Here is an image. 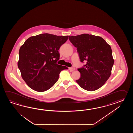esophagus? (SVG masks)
Segmentation results:
<instances>
[{
    "label": "esophagus",
    "mask_w": 133,
    "mask_h": 133,
    "mask_svg": "<svg viewBox=\"0 0 133 133\" xmlns=\"http://www.w3.org/2000/svg\"><path fill=\"white\" fill-rule=\"evenodd\" d=\"M69 69L71 71H74L75 70V68H73V67H72V68H69Z\"/></svg>",
    "instance_id": "1"
}]
</instances>
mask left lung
<instances>
[{"label":"left lung","instance_id":"8db88e82","mask_svg":"<svg viewBox=\"0 0 133 133\" xmlns=\"http://www.w3.org/2000/svg\"><path fill=\"white\" fill-rule=\"evenodd\" d=\"M69 39L77 48L80 61H87L78 68L81 76L76 82L86 90L99 89L111 74L114 60L110 46L101 37L88 34L70 36Z\"/></svg>","mask_w":133,"mask_h":133}]
</instances>
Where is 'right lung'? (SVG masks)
I'll list each match as a JSON object with an SVG mask.
<instances>
[{"mask_svg": "<svg viewBox=\"0 0 133 133\" xmlns=\"http://www.w3.org/2000/svg\"><path fill=\"white\" fill-rule=\"evenodd\" d=\"M68 38V36L39 34L28 38L20 47L17 65L29 88L40 92L47 90L57 82L60 72L68 69L57 64L58 50Z\"/></svg>", "mask_w": 133, "mask_h": 133, "instance_id": "1", "label": "right lung"}]
</instances>
